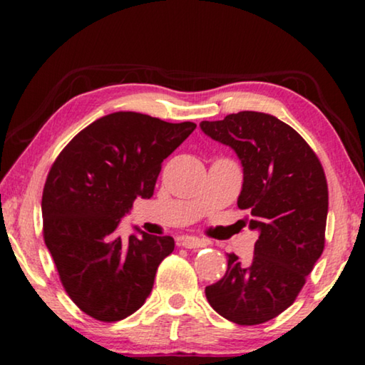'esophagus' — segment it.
<instances>
[{
  "label": "esophagus",
  "mask_w": 365,
  "mask_h": 365,
  "mask_svg": "<svg viewBox=\"0 0 365 365\" xmlns=\"http://www.w3.org/2000/svg\"><path fill=\"white\" fill-rule=\"evenodd\" d=\"M179 244L186 249H199V247L206 246V242H204L202 239L194 237V236H182L181 239H179Z\"/></svg>",
  "instance_id": "obj_1"
}]
</instances>
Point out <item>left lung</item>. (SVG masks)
I'll list each match as a JSON object with an SVG mask.
<instances>
[{
    "label": "left lung",
    "instance_id": "obj_1",
    "mask_svg": "<svg viewBox=\"0 0 365 365\" xmlns=\"http://www.w3.org/2000/svg\"><path fill=\"white\" fill-rule=\"evenodd\" d=\"M209 138L231 146L244 168L237 206L257 229L251 262L227 254V271L206 287L211 307L239 326L286 311L326 244L327 179L317 154L296 129L266 113L241 111L202 121Z\"/></svg>",
    "mask_w": 365,
    "mask_h": 365
}]
</instances>
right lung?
I'll return each instance as SVG.
<instances>
[{
  "label": "right lung",
  "mask_w": 365,
  "mask_h": 365,
  "mask_svg": "<svg viewBox=\"0 0 365 365\" xmlns=\"http://www.w3.org/2000/svg\"><path fill=\"white\" fill-rule=\"evenodd\" d=\"M196 129L119 111L79 131L59 153L43 189V237L71 301L96 321L131 316L153 291L171 236L121 239L134 199L154 194L163 161Z\"/></svg>",
  "instance_id": "1"
}]
</instances>
